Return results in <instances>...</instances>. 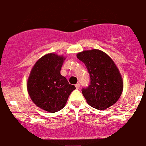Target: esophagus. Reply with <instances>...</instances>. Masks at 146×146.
I'll return each mask as SVG.
<instances>
[{"label":"esophagus","instance_id":"esophagus-1","mask_svg":"<svg viewBox=\"0 0 146 146\" xmlns=\"http://www.w3.org/2000/svg\"><path fill=\"white\" fill-rule=\"evenodd\" d=\"M75 87H76V89H79V88H80V84H79V83H78V84H76V85H75Z\"/></svg>","mask_w":146,"mask_h":146}]
</instances>
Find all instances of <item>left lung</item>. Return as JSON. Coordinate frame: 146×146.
<instances>
[{
  "label": "left lung",
  "instance_id": "8db88e82",
  "mask_svg": "<svg viewBox=\"0 0 146 146\" xmlns=\"http://www.w3.org/2000/svg\"><path fill=\"white\" fill-rule=\"evenodd\" d=\"M76 57L85 64L90 75V85L82 89L88 104L98 110L113 105L123 92V81L112 59L99 49L84 51Z\"/></svg>",
  "mask_w": 146,
  "mask_h": 146
}]
</instances>
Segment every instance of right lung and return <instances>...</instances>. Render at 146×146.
<instances>
[{
  "label": "right lung",
  "instance_id": "add662e5",
  "mask_svg": "<svg viewBox=\"0 0 146 146\" xmlns=\"http://www.w3.org/2000/svg\"><path fill=\"white\" fill-rule=\"evenodd\" d=\"M65 60L62 56L53 53L44 55L34 65L28 79L30 98L36 106L49 113L61 110L76 89L60 74Z\"/></svg>",
  "mask_w": 146,
  "mask_h": 146
}]
</instances>
